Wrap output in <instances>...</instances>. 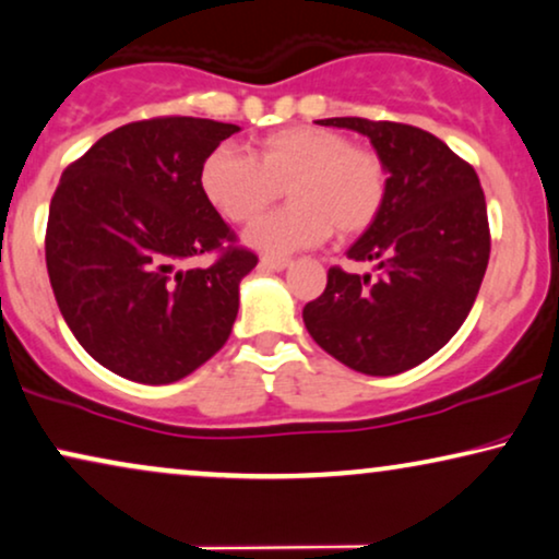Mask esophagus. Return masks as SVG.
Segmentation results:
<instances>
[{
  "label": "esophagus",
  "mask_w": 559,
  "mask_h": 559,
  "mask_svg": "<svg viewBox=\"0 0 559 559\" xmlns=\"http://www.w3.org/2000/svg\"><path fill=\"white\" fill-rule=\"evenodd\" d=\"M259 266H262V270L282 272V270H287V266H289V259H274V257H264L262 262H259Z\"/></svg>",
  "instance_id": "34e87169"
}]
</instances>
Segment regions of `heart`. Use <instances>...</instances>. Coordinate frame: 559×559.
Segmentation results:
<instances>
[{"label":"heart","instance_id":"obj_1","mask_svg":"<svg viewBox=\"0 0 559 559\" xmlns=\"http://www.w3.org/2000/svg\"><path fill=\"white\" fill-rule=\"evenodd\" d=\"M200 190L230 223L253 221L285 190L289 205L243 234L249 249L285 257L325 241L333 228L354 236L372 226L388 198V171L380 156L336 130L302 126L262 138L253 156L215 148L200 166Z\"/></svg>","mask_w":559,"mask_h":559}]
</instances>
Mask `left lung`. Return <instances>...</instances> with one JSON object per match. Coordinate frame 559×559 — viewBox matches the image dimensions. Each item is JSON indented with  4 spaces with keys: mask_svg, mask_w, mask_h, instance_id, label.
<instances>
[{
    "mask_svg": "<svg viewBox=\"0 0 559 559\" xmlns=\"http://www.w3.org/2000/svg\"><path fill=\"white\" fill-rule=\"evenodd\" d=\"M318 126L369 138L388 171L377 221L346 251L374 274L329 270L302 308L313 342L361 374L421 365L460 331L488 270L490 230L480 179L444 141L388 120L325 118Z\"/></svg>",
    "mask_w": 559,
    "mask_h": 559,
    "instance_id": "left-lung-1",
    "label": "left lung"
}]
</instances>
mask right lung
I'll return each instance as SVG.
<instances>
[{
  "label": "right lung",
  "instance_id": "right-lung-1",
  "mask_svg": "<svg viewBox=\"0 0 559 559\" xmlns=\"http://www.w3.org/2000/svg\"><path fill=\"white\" fill-rule=\"evenodd\" d=\"M236 130L205 118L128 122L58 182L46 234L58 310L84 352L126 380L177 382L228 342L257 257L228 246L207 271L181 264L234 243L200 166Z\"/></svg>",
  "mask_w": 559,
  "mask_h": 559
}]
</instances>
